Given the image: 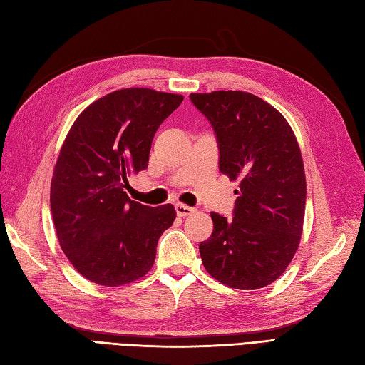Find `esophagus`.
<instances>
[{
  "label": "esophagus",
  "instance_id": "34e87169",
  "mask_svg": "<svg viewBox=\"0 0 365 365\" xmlns=\"http://www.w3.org/2000/svg\"><path fill=\"white\" fill-rule=\"evenodd\" d=\"M175 210H176V214L180 215V217H185V215H190V214L195 212V210H193V207H190L187 205H182V203H178L175 206Z\"/></svg>",
  "mask_w": 365,
  "mask_h": 365
}]
</instances>
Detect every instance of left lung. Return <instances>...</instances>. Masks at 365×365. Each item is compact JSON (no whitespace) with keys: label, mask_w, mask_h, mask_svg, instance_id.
I'll return each mask as SVG.
<instances>
[{"label":"left lung","mask_w":365,"mask_h":365,"mask_svg":"<svg viewBox=\"0 0 365 365\" xmlns=\"http://www.w3.org/2000/svg\"><path fill=\"white\" fill-rule=\"evenodd\" d=\"M190 101L212 125L220 172L240 180L235 217L211 212L203 266L224 285L263 288L284 274L301 241L307 190L299 145L285 118L254 94L212 91Z\"/></svg>","instance_id":"left-lung-1"}]
</instances>
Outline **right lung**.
<instances>
[{
  "label": "right lung",
  "mask_w": 365,
  "mask_h": 365,
  "mask_svg": "<svg viewBox=\"0 0 365 365\" xmlns=\"http://www.w3.org/2000/svg\"><path fill=\"white\" fill-rule=\"evenodd\" d=\"M182 96L125 88L86 107L66 137L50 187L59 245L85 279L120 287L151 269L172 205L133 202L128 178L148 167L155 130Z\"/></svg>",
  "instance_id": "add662e5"
}]
</instances>
